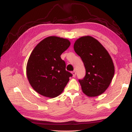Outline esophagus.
Masks as SVG:
<instances>
[{
  "mask_svg": "<svg viewBox=\"0 0 132 132\" xmlns=\"http://www.w3.org/2000/svg\"><path fill=\"white\" fill-rule=\"evenodd\" d=\"M72 75H73V77H75V75H76V72H75V71H73L72 72Z\"/></svg>",
  "mask_w": 132,
  "mask_h": 132,
  "instance_id": "esophagus-1",
  "label": "esophagus"
}]
</instances>
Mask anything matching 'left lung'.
Segmentation results:
<instances>
[{"mask_svg": "<svg viewBox=\"0 0 132 132\" xmlns=\"http://www.w3.org/2000/svg\"><path fill=\"white\" fill-rule=\"evenodd\" d=\"M74 49L86 69L85 77L79 79L83 93L90 97L99 96L107 89L114 75L110 55L99 41L89 36L78 38Z\"/></svg>", "mask_w": 132, "mask_h": 132, "instance_id": "left-lung-1", "label": "left lung"}]
</instances>
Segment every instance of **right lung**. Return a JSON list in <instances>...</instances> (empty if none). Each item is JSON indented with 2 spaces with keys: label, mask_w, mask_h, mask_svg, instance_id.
<instances>
[{
  "label": "right lung",
  "mask_w": 132,
  "mask_h": 132,
  "mask_svg": "<svg viewBox=\"0 0 132 132\" xmlns=\"http://www.w3.org/2000/svg\"><path fill=\"white\" fill-rule=\"evenodd\" d=\"M70 45L68 39L50 36L33 50L27 62V75L39 94L53 98L63 92L72 75L66 70L65 62L60 56Z\"/></svg>",
  "instance_id": "right-lung-1"
}]
</instances>
